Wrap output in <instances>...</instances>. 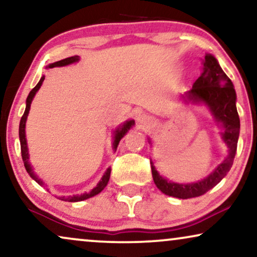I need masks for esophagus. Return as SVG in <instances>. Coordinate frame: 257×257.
<instances>
[{"mask_svg": "<svg viewBox=\"0 0 257 257\" xmlns=\"http://www.w3.org/2000/svg\"><path fill=\"white\" fill-rule=\"evenodd\" d=\"M137 122L142 126H147L152 122V118L145 113H140V114H138V117H137Z\"/></svg>", "mask_w": 257, "mask_h": 257, "instance_id": "obj_1", "label": "esophagus"}]
</instances>
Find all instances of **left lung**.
<instances>
[{"instance_id":"obj_1","label":"left lung","mask_w":257,"mask_h":257,"mask_svg":"<svg viewBox=\"0 0 257 257\" xmlns=\"http://www.w3.org/2000/svg\"><path fill=\"white\" fill-rule=\"evenodd\" d=\"M187 99L194 103H205L214 115V119L223 127L221 132L223 142L229 149V153L222 164L206 179L194 184H175L166 180L158 173L152 165L154 184L164 194L179 199H191L203 195L216 186L233 166L240 135V118L236 110V93L234 85L223 72L214 56L207 54L202 61L201 76L195 80L193 87L186 93ZM152 164V163H151Z\"/></svg>"}]
</instances>
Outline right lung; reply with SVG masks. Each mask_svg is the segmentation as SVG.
<instances>
[{"label": "right lung", "instance_id": "1", "mask_svg": "<svg viewBox=\"0 0 257 257\" xmlns=\"http://www.w3.org/2000/svg\"><path fill=\"white\" fill-rule=\"evenodd\" d=\"M79 61V57L78 56H72V57H69V58H65V59H62V61H58V62H55L52 63V64L49 65V68H55V66H64V65H68V64H71V63H75V62H78ZM44 80V76L42 77L40 79V82L36 86L34 87L33 90L30 91L29 96L27 98V106H26V111H24V113L22 115V118H21V121H20V143H21V153H22V159H23V163H24V167H26V170L28 173L30 174V177L34 179L35 181L37 182L38 185L43 186L44 182L41 180L40 178H37L35 173L31 170V166L29 164V153H28V146H27V139H26V121H27V117H28V113H29V110H30V105H31V101H33L35 94L38 90H40V87L42 85V83H43ZM135 125V120H128L126 121L124 125L121 126V127H119L115 130L114 132V142H113V150L115 151L117 150V147L119 145V142H120L122 137H124L126 133L130 128L132 127V126ZM110 174H111V168H107V171L105 172V174L103 175V178H101V180L98 182V185L94 187L92 191L90 193H84V194H80V195H73V196H68V198H65V196H61L59 200H64V201H70V202H77V201H82V200H86L89 198H92V196L99 194V193L103 191V189L106 187L108 180H110Z\"/></svg>", "mask_w": 257, "mask_h": 257}]
</instances>
